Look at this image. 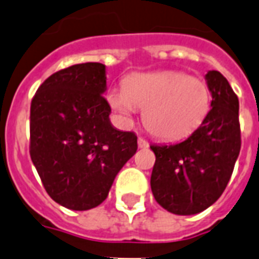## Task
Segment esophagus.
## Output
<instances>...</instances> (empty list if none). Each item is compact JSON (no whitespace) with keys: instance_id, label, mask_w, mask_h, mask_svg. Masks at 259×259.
Listing matches in <instances>:
<instances>
[{"instance_id":"34e87169","label":"esophagus","mask_w":259,"mask_h":259,"mask_svg":"<svg viewBox=\"0 0 259 259\" xmlns=\"http://www.w3.org/2000/svg\"><path fill=\"white\" fill-rule=\"evenodd\" d=\"M138 146H140L141 149H146L149 146V144H148V141L146 140H144V138H138Z\"/></svg>"}]
</instances>
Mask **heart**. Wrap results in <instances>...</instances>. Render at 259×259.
I'll list each match as a JSON object with an SVG mask.
<instances>
[{
	"label": "heart",
	"instance_id": "obj_1",
	"mask_svg": "<svg viewBox=\"0 0 259 259\" xmlns=\"http://www.w3.org/2000/svg\"><path fill=\"white\" fill-rule=\"evenodd\" d=\"M108 104L123 122H132L137 109L159 140L177 141L202 125L210 111L211 94L206 82L182 71H150L126 77L123 89L108 93Z\"/></svg>",
	"mask_w": 259,
	"mask_h": 259
}]
</instances>
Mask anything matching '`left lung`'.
<instances>
[{"mask_svg":"<svg viewBox=\"0 0 259 259\" xmlns=\"http://www.w3.org/2000/svg\"><path fill=\"white\" fill-rule=\"evenodd\" d=\"M205 79L213 100L202 125L182 142L150 146L153 195L178 215L201 213L220 198L241 150L238 97L220 71H207Z\"/></svg>","mask_w":259,"mask_h":259,"instance_id":"8db88e82","label":"left lung"}]
</instances>
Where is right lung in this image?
<instances>
[{
	"mask_svg": "<svg viewBox=\"0 0 259 259\" xmlns=\"http://www.w3.org/2000/svg\"><path fill=\"white\" fill-rule=\"evenodd\" d=\"M105 92L106 66L86 62L50 75L31 100V161L48 194L66 209L104 202L137 151L136 134L111 125Z\"/></svg>",
	"mask_w": 259,
	"mask_h": 259,
	"instance_id": "obj_1",
	"label": "right lung"
}]
</instances>
